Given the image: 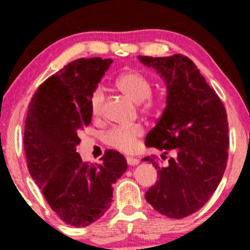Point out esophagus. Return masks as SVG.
I'll use <instances>...</instances> for the list:
<instances>
[{
    "label": "esophagus",
    "mask_w": 250,
    "mask_h": 250,
    "mask_svg": "<svg viewBox=\"0 0 250 250\" xmlns=\"http://www.w3.org/2000/svg\"><path fill=\"white\" fill-rule=\"evenodd\" d=\"M127 163L129 166H131V167H134V166H137L140 163L139 160L136 159V157H131V156H128L127 157Z\"/></svg>",
    "instance_id": "1"
}]
</instances>
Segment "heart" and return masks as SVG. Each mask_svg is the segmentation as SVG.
<instances>
[{"label":"heart","mask_w":250,"mask_h":250,"mask_svg":"<svg viewBox=\"0 0 250 250\" xmlns=\"http://www.w3.org/2000/svg\"><path fill=\"white\" fill-rule=\"evenodd\" d=\"M116 88L131 102L142 103V111L146 114H153L160 107L159 99L151 97L153 84L145 74L136 70H129L117 76L115 81ZM105 94L102 87H97L91 93L89 99V108L93 116H100L102 113ZM143 134L141 125H133L128 127H114L104 135V142L109 148L115 149L121 153H131L136 147V141Z\"/></svg>","instance_id":"heart-1"}]
</instances>
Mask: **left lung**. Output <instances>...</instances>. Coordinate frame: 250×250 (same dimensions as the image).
<instances>
[{
    "mask_svg": "<svg viewBox=\"0 0 250 250\" xmlns=\"http://www.w3.org/2000/svg\"><path fill=\"white\" fill-rule=\"evenodd\" d=\"M154 68L167 87L166 109L146 136V146L168 153V165L160 167L159 180L146 200L160 214L183 219L197 211L216 190L227 167L229 148L226 108L213 88L187 56H137Z\"/></svg>",
    "mask_w": 250,
    "mask_h": 250,
    "instance_id": "left-lung-1",
    "label": "left lung"
}]
</instances>
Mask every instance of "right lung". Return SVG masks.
<instances>
[{"mask_svg": "<svg viewBox=\"0 0 250 250\" xmlns=\"http://www.w3.org/2000/svg\"><path fill=\"white\" fill-rule=\"evenodd\" d=\"M111 63L101 57L68 63L37 88L28 107V170L50 208L73 227L91 225L108 210L113 185L128 167L116 150H105L100 165L76 153L79 133L91 121L89 99Z\"/></svg>", "mask_w": 250, "mask_h": 250, "instance_id": "1", "label": "right lung"}]
</instances>
